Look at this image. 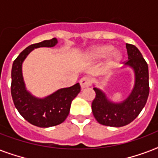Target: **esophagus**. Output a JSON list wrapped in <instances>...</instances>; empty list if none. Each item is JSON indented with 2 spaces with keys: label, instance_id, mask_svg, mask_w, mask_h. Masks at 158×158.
<instances>
[{
  "label": "esophagus",
  "instance_id": "esophagus-1",
  "mask_svg": "<svg viewBox=\"0 0 158 158\" xmlns=\"http://www.w3.org/2000/svg\"><path fill=\"white\" fill-rule=\"evenodd\" d=\"M92 83V79L90 78H88V77H84L80 79L79 81V84H80V86H81V89H86V88H89L90 86V84Z\"/></svg>",
  "mask_w": 158,
  "mask_h": 158
}]
</instances>
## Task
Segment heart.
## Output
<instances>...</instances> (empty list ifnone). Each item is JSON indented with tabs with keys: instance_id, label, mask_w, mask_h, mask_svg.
<instances>
[{
	"instance_id": "b5f03b06",
	"label": "heart",
	"mask_w": 158,
	"mask_h": 158,
	"mask_svg": "<svg viewBox=\"0 0 158 158\" xmlns=\"http://www.w3.org/2000/svg\"><path fill=\"white\" fill-rule=\"evenodd\" d=\"M114 47L110 44L96 46L89 49L85 55V59L89 62L98 61L109 56L108 61L110 64H117L122 60L123 53L119 50H114Z\"/></svg>"
}]
</instances>
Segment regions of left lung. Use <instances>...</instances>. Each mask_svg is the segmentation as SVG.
<instances>
[{"instance_id":"8db88e82","label":"left lung","mask_w":158,"mask_h":158,"mask_svg":"<svg viewBox=\"0 0 158 158\" xmlns=\"http://www.w3.org/2000/svg\"><path fill=\"white\" fill-rule=\"evenodd\" d=\"M128 60L122 68H130L134 72V86L123 101L115 102L105 92L94 84L96 98L92 103V111L101 125L121 127L132 122L141 112L149 94L148 66L142 54L135 46L126 43Z\"/></svg>"}]
</instances>
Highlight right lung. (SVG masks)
<instances>
[{
  "label": "right lung",
  "instance_id": "add662e5",
  "mask_svg": "<svg viewBox=\"0 0 158 158\" xmlns=\"http://www.w3.org/2000/svg\"><path fill=\"white\" fill-rule=\"evenodd\" d=\"M58 43L56 38L32 44L15 60L11 70V96L14 104L22 116L32 125L48 128L60 125L69 115L73 99L79 94V83L69 88H63L44 98H39L28 91L23 79L22 66L29 53L36 48H53Z\"/></svg>",
  "mask_w": 158,
  "mask_h": 158
}]
</instances>
